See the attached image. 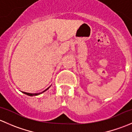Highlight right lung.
I'll return each instance as SVG.
<instances>
[{"instance_id": "1", "label": "right lung", "mask_w": 132, "mask_h": 132, "mask_svg": "<svg viewBox=\"0 0 132 132\" xmlns=\"http://www.w3.org/2000/svg\"><path fill=\"white\" fill-rule=\"evenodd\" d=\"M49 87H48V88H49ZM48 88H47V89H46V90H45V91H44L43 92L46 91V90H47V89H48ZM43 92H42V93H43ZM22 93H24V94H27V95H28V96H36V95H38V94H41V93H36V94H32V93H25V92H22Z\"/></svg>"}]
</instances>
